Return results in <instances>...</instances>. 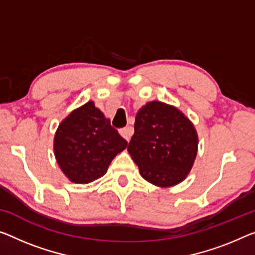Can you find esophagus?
<instances>
[{
    "label": "esophagus",
    "mask_w": 255,
    "mask_h": 255,
    "mask_svg": "<svg viewBox=\"0 0 255 255\" xmlns=\"http://www.w3.org/2000/svg\"><path fill=\"white\" fill-rule=\"evenodd\" d=\"M133 132H134V131H133V128L132 127H127V128H121L120 134L122 135L125 140L128 141V140L131 139Z\"/></svg>",
    "instance_id": "34e87169"
}]
</instances>
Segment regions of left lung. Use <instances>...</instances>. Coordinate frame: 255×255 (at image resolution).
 <instances>
[{
    "label": "left lung",
    "instance_id": "8db88e82",
    "mask_svg": "<svg viewBox=\"0 0 255 255\" xmlns=\"http://www.w3.org/2000/svg\"><path fill=\"white\" fill-rule=\"evenodd\" d=\"M197 149L194 124L177 107L154 100L136 113L128 151L141 177L151 185L166 188L182 182L191 171Z\"/></svg>",
    "mask_w": 255,
    "mask_h": 255
}]
</instances>
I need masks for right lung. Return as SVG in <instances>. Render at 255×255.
<instances>
[{
    "mask_svg": "<svg viewBox=\"0 0 255 255\" xmlns=\"http://www.w3.org/2000/svg\"><path fill=\"white\" fill-rule=\"evenodd\" d=\"M128 141L111 125V120L88 101L61 121L53 139L57 163L69 181L85 185L106 174Z\"/></svg>",
    "mask_w": 255,
    "mask_h": 255,
    "instance_id": "1",
    "label": "right lung"
}]
</instances>
